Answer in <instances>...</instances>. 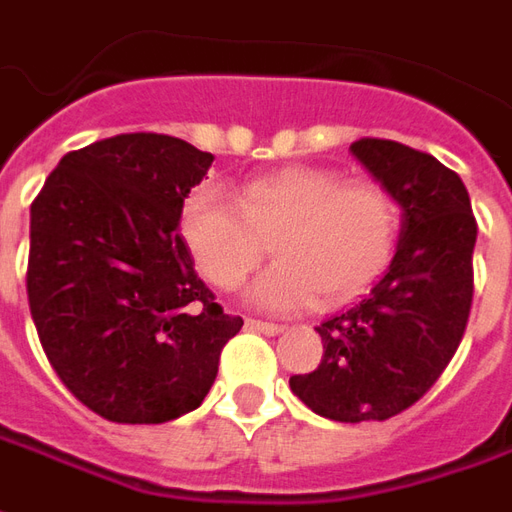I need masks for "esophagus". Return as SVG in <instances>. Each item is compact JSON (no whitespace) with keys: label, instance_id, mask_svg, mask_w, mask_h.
Instances as JSON below:
<instances>
[{"label":"esophagus","instance_id":"obj_1","mask_svg":"<svg viewBox=\"0 0 512 512\" xmlns=\"http://www.w3.org/2000/svg\"><path fill=\"white\" fill-rule=\"evenodd\" d=\"M245 325H248L250 331H259V333H264V336H275V333H281V331H284V328H281V325H275V322L248 320V322H245Z\"/></svg>","mask_w":512,"mask_h":512}]
</instances>
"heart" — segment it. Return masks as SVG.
I'll use <instances>...</instances> for the list:
<instances>
[{
    "label": "heart",
    "mask_w": 512,
    "mask_h": 512,
    "mask_svg": "<svg viewBox=\"0 0 512 512\" xmlns=\"http://www.w3.org/2000/svg\"><path fill=\"white\" fill-rule=\"evenodd\" d=\"M400 209L375 181H347L339 170L284 168L250 179L242 198L206 181L181 206L179 231L192 262L217 289H237L275 234L278 262L248 297L270 311L314 306L361 292L397 245Z\"/></svg>",
    "instance_id": "obj_1"
}]
</instances>
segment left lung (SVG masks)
Instances as JSON below:
<instances>
[{"label":"left lung","mask_w":512,"mask_h":512,"mask_svg":"<svg viewBox=\"0 0 512 512\" xmlns=\"http://www.w3.org/2000/svg\"><path fill=\"white\" fill-rule=\"evenodd\" d=\"M353 157L400 206L386 273L355 306L317 325L320 366L289 389L333 422H383L424 397L458 350L471 308L477 223L455 170L394 140L364 137Z\"/></svg>","instance_id":"left-lung-1"}]
</instances>
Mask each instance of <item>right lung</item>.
<instances>
[{
    "instance_id": "obj_1",
    "label": "right lung",
    "mask_w": 512,
    "mask_h": 512,
    "mask_svg": "<svg viewBox=\"0 0 512 512\" xmlns=\"http://www.w3.org/2000/svg\"><path fill=\"white\" fill-rule=\"evenodd\" d=\"M215 157L168 134L65 154L30 209L27 295L43 353L82 405L118 424L195 411L242 328L198 278L181 206Z\"/></svg>"
}]
</instances>
